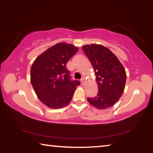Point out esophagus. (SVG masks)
Returning a JSON list of instances; mask_svg holds the SVG:
<instances>
[{
	"label": "esophagus",
	"mask_w": 153,
	"mask_h": 153,
	"mask_svg": "<svg viewBox=\"0 0 153 153\" xmlns=\"http://www.w3.org/2000/svg\"><path fill=\"white\" fill-rule=\"evenodd\" d=\"M80 82H81V84L82 85V86H84V84H85V81H84V79H82L81 80H80Z\"/></svg>",
	"instance_id": "1"
}]
</instances>
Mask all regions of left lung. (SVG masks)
I'll return each instance as SVG.
<instances>
[{
  "instance_id": "left-lung-1",
  "label": "left lung",
  "mask_w": 153,
  "mask_h": 153,
  "mask_svg": "<svg viewBox=\"0 0 153 153\" xmlns=\"http://www.w3.org/2000/svg\"><path fill=\"white\" fill-rule=\"evenodd\" d=\"M82 49L95 71L98 92L88 101L98 109L112 107L122 95L126 74L122 64L109 49L100 45H85Z\"/></svg>"
}]
</instances>
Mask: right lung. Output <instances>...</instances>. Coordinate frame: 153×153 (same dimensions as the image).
<instances>
[{
    "label": "right lung",
    "mask_w": 153,
    "mask_h": 153,
    "mask_svg": "<svg viewBox=\"0 0 153 153\" xmlns=\"http://www.w3.org/2000/svg\"><path fill=\"white\" fill-rule=\"evenodd\" d=\"M78 48L58 43L38 56L30 71L31 84L40 101L48 107L60 108L69 104L80 82L71 80L66 65Z\"/></svg>",
    "instance_id": "add662e5"
}]
</instances>
